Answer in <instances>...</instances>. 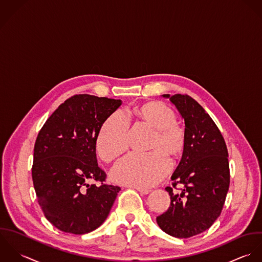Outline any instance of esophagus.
Returning <instances> with one entry per match:
<instances>
[{"mask_svg": "<svg viewBox=\"0 0 262 262\" xmlns=\"http://www.w3.org/2000/svg\"><path fill=\"white\" fill-rule=\"evenodd\" d=\"M133 188H135V189H137L140 193H142V194H148V193H150V189H147V188H142V187H136V186H133Z\"/></svg>", "mask_w": 262, "mask_h": 262, "instance_id": "34e87169", "label": "esophagus"}]
</instances>
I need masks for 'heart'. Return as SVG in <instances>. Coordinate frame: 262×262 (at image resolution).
I'll use <instances>...</instances> for the list:
<instances>
[{
	"label": "heart",
	"instance_id": "b5f03b06",
	"mask_svg": "<svg viewBox=\"0 0 262 262\" xmlns=\"http://www.w3.org/2000/svg\"><path fill=\"white\" fill-rule=\"evenodd\" d=\"M137 119L154 128V135L147 154L132 153L122 158L112 168L111 179L136 187H151L160 182L171 168L170 157H180L185 149L184 129L176 123V114L167 105L157 101L147 102L133 109ZM129 124L120 112L111 114L102 125L97 140L96 151L105 162H111L127 148Z\"/></svg>",
	"mask_w": 262,
	"mask_h": 262
}]
</instances>
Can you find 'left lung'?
<instances>
[{
	"label": "left lung",
	"instance_id": "8db88e82",
	"mask_svg": "<svg viewBox=\"0 0 262 262\" xmlns=\"http://www.w3.org/2000/svg\"><path fill=\"white\" fill-rule=\"evenodd\" d=\"M163 96L170 98L184 119L186 144L171 177L172 186L165 188L170 207L156 221L168 235L189 238L208 230L221 214L230 185L228 149L198 101L187 94Z\"/></svg>",
	"mask_w": 262,
	"mask_h": 262
}]
</instances>
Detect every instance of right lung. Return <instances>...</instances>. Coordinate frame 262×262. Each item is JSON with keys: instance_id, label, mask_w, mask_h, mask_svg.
I'll return each mask as SVG.
<instances>
[{"instance_id": "add662e5", "label": "right lung", "mask_w": 262, "mask_h": 262, "mask_svg": "<svg viewBox=\"0 0 262 262\" xmlns=\"http://www.w3.org/2000/svg\"><path fill=\"white\" fill-rule=\"evenodd\" d=\"M120 100L74 95L49 117L35 141L32 180L38 205L58 230L76 235L103 224L120 190L105 184L96 140ZM99 182L96 186L89 182Z\"/></svg>"}]
</instances>
